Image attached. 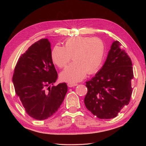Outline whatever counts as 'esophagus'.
Instances as JSON below:
<instances>
[{"label":"esophagus","instance_id":"obj_1","mask_svg":"<svg viewBox=\"0 0 146 146\" xmlns=\"http://www.w3.org/2000/svg\"><path fill=\"white\" fill-rule=\"evenodd\" d=\"M77 85H77V83H68V87H70V88L76 86H77Z\"/></svg>","mask_w":146,"mask_h":146}]
</instances>
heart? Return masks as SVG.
<instances>
[{
	"label": "heart",
	"mask_w": 146,
	"mask_h": 146,
	"mask_svg": "<svg viewBox=\"0 0 146 146\" xmlns=\"http://www.w3.org/2000/svg\"><path fill=\"white\" fill-rule=\"evenodd\" d=\"M105 44L98 38L76 36L68 39L64 47L56 45L51 56L58 67L63 68L72 56L73 63L68 65L60 74L61 80L76 83L99 69L105 54Z\"/></svg>",
	"instance_id": "obj_1"
}]
</instances>
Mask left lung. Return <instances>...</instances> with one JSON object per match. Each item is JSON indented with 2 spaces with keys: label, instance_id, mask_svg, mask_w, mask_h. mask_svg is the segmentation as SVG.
<instances>
[{
  "label": "left lung",
  "instance_id": "left-lung-1",
  "mask_svg": "<svg viewBox=\"0 0 146 146\" xmlns=\"http://www.w3.org/2000/svg\"><path fill=\"white\" fill-rule=\"evenodd\" d=\"M117 41L113 42L105 63L95 76L86 82V108L100 119H111L129 104L133 78L132 63Z\"/></svg>",
  "mask_w": 146,
  "mask_h": 146
}]
</instances>
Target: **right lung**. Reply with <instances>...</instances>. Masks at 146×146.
Returning a JSON list of instances; mask_svg holds the SVG:
<instances>
[{"instance_id": "add662e5", "label": "right lung", "mask_w": 146, "mask_h": 146, "mask_svg": "<svg viewBox=\"0 0 146 146\" xmlns=\"http://www.w3.org/2000/svg\"><path fill=\"white\" fill-rule=\"evenodd\" d=\"M50 47L48 39L35 42L20 56L13 76L16 94L26 113L37 120H44L58 111L68 91L66 83L50 86L58 78Z\"/></svg>"}]
</instances>
